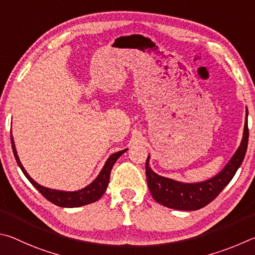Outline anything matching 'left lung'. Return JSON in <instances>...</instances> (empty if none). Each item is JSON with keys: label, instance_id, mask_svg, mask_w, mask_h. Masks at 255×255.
Listing matches in <instances>:
<instances>
[{"label": "left lung", "instance_id": "1", "mask_svg": "<svg viewBox=\"0 0 255 255\" xmlns=\"http://www.w3.org/2000/svg\"><path fill=\"white\" fill-rule=\"evenodd\" d=\"M248 142L249 128L247 109L243 137L241 145L233 157L215 177L205 181L194 182V184H187V182H180L170 178L159 176L150 168V155H148L145 162V175L146 182H148V187L153 199L163 206L179 209V211H197L205 207L220 195L221 191L229 185L232 178L234 177L247 153Z\"/></svg>", "mask_w": 255, "mask_h": 255}]
</instances>
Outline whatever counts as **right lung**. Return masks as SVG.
<instances>
[{
	"label": "right lung",
	"mask_w": 255,
	"mask_h": 255,
	"mask_svg": "<svg viewBox=\"0 0 255 255\" xmlns=\"http://www.w3.org/2000/svg\"><path fill=\"white\" fill-rule=\"evenodd\" d=\"M11 143H12L13 153H14L17 164H19L22 172L24 173V176L28 178V180L35 187V189H38L39 193L41 194L44 198L48 199L49 202L57 205V206L67 207V208L80 207V206H84V205L92 204L100 199L102 196L104 195L107 186H109L111 170L112 168H113L114 163L116 162V160H118L121 155L128 150L125 149L112 154L111 157L106 160L104 167H103L101 172L98 173V176L95 178V180L91 182L88 186L85 187V188L80 190H76V191H64V190L47 188V187H43L41 185H39L38 182H35L32 178L29 176V173L25 171L24 167L22 166V163L20 162V159L17 157V153H16L14 141H13L12 133H11Z\"/></svg>",
	"instance_id": "right-lung-1"
}]
</instances>
